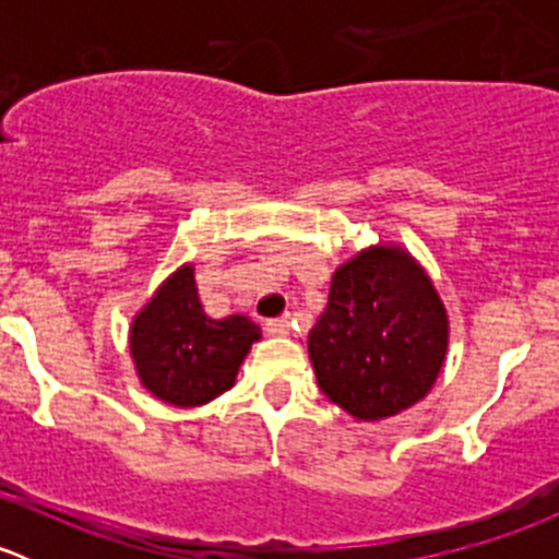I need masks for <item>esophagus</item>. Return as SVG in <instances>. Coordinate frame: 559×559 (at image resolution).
Masks as SVG:
<instances>
[{"mask_svg":"<svg viewBox=\"0 0 559 559\" xmlns=\"http://www.w3.org/2000/svg\"><path fill=\"white\" fill-rule=\"evenodd\" d=\"M264 330H267V335H275V337L289 335V332H292V319H289V316H281V319H270L267 324H264Z\"/></svg>","mask_w":559,"mask_h":559,"instance_id":"obj_1","label":"esophagus"}]
</instances>
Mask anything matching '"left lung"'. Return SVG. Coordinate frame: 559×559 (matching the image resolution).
<instances>
[{
  "label": "left lung",
  "instance_id": "obj_1",
  "mask_svg": "<svg viewBox=\"0 0 559 559\" xmlns=\"http://www.w3.org/2000/svg\"><path fill=\"white\" fill-rule=\"evenodd\" d=\"M449 352V313L403 246L354 253L332 275L308 335L319 389L357 421H381L427 397Z\"/></svg>",
  "mask_w": 559,
  "mask_h": 559
}]
</instances>
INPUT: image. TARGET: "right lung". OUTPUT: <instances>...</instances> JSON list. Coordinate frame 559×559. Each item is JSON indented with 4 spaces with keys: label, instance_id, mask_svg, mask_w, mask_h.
Wrapping results in <instances>:
<instances>
[{
    "label": "right lung",
    "instance_id": "add662e5",
    "mask_svg": "<svg viewBox=\"0 0 559 559\" xmlns=\"http://www.w3.org/2000/svg\"><path fill=\"white\" fill-rule=\"evenodd\" d=\"M262 337L248 316L211 319L197 295L194 264H180L134 313L129 354L140 384L175 408H197L235 386Z\"/></svg>",
    "mask_w": 559,
    "mask_h": 559
}]
</instances>
